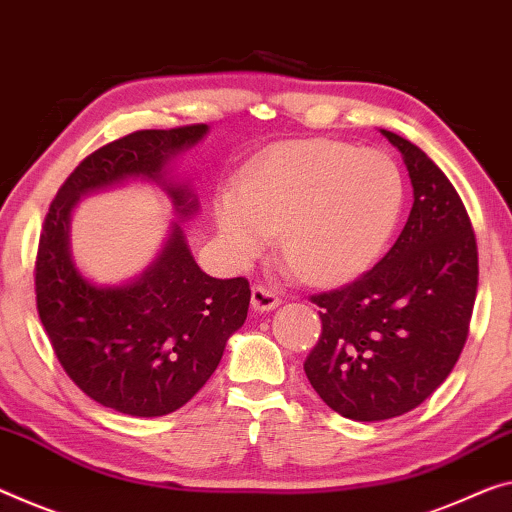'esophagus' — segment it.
Here are the masks:
<instances>
[{
	"label": "esophagus",
	"mask_w": 512,
	"mask_h": 512,
	"mask_svg": "<svg viewBox=\"0 0 512 512\" xmlns=\"http://www.w3.org/2000/svg\"><path fill=\"white\" fill-rule=\"evenodd\" d=\"M281 304L279 295L274 293L272 288L263 286V283H256L254 288H251V309L254 311H272L277 309Z\"/></svg>",
	"instance_id": "esophagus-1"
}]
</instances>
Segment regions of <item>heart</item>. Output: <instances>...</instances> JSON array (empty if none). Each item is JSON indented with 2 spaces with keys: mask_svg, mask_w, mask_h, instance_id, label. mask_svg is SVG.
Returning a JSON list of instances; mask_svg holds the SVG:
<instances>
[{
  "mask_svg": "<svg viewBox=\"0 0 512 512\" xmlns=\"http://www.w3.org/2000/svg\"><path fill=\"white\" fill-rule=\"evenodd\" d=\"M405 203L398 164L332 139L293 141L251 162L235 194L215 203L217 229L247 263L279 231V251L302 279L336 283L364 272L396 229Z\"/></svg>",
  "mask_w": 512,
  "mask_h": 512,
  "instance_id": "1",
  "label": "heart"
}]
</instances>
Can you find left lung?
Returning <instances> with one entry per match:
<instances>
[{
	"label": "left lung",
	"mask_w": 512,
	"mask_h": 512,
	"mask_svg": "<svg viewBox=\"0 0 512 512\" xmlns=\"http://www.w3.org/2000/svg\"><path fill=\"white\" fill-rule=\"evenodd\" d=\"M382 135L403 155L414 206L373 270L311 295L322 332L304 361L318 396L352 421L410 412L446 380L478 288L476 235L460 194L419 146Z\"/></svg>",
	"instance_id": "1"
}]
</instances>
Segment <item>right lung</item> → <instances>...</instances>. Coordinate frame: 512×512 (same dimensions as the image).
<instances>
[{"label": "right lung", "mask_w": 512, "mask_h": 512, "mask_svg": "<svg viewBox=\"0 0 512 512\" xmlns=\"http://www.w3.org/2000/svg\"><path fill=\"white\" fill-rule=\"evenodd\" d=\"M206 132L203 123L137 130L100 146L64 180L45 215L34 267L38 318L70 380L116 412L164 416L192 400L247 318L249 281L208 277L174 224L160 258L137 281L98 288L70 261V210L86 192L141 176L162 183L180 215H192L190 187L162 176L171 157Z\"/></svg>", "instance_id": "add662e5"}]
</instances>
